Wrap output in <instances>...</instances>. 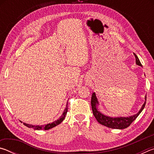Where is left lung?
<instances>
[{
	"label": "left lung",
	"mask_w": 154,
	"mask_h": 154,
	"mask_svg": "<svg viewBox=\"0 0 154 154\" xmlns=\"http://www.w3.org/2000/svg\"><path fill=\"white\" fill-rule=\"evenodd\" d=\"M135 56V59H136V64L138 66H142V64L140 63L139 58H138L136 54H134ZM146 99L147 97H145V102L142 105L141 108L138 112L137 113L133 115V116H129V117H110L106 115L103 114L99 111L98 109L99 106V103L98 100V98L96 97L95 92H94L92 95V98H91V105H92V109L94 116L96 120L98 121L99 124L103 125V126H106L110 128L113 129H124L128 127L130 124H132V122L135 120L139 115L141 113V111L143 110L145 103H146Z\"/></svg>",
	"instance_id": "left-lung-1"
}]
</instances>
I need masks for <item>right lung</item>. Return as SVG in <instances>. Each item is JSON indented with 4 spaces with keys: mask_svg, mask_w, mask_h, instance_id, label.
<instances>
[{
    "mask_svg": "<svg viewBox=\"0 0 154 154\" xmlns=\"http://www.w3.org/2000/svg\"><path fill=\"white\" fill-rule=\"evenodd\" d=\"M67 111H68V102L66 104V108L64 109L63 113H62V116H60V118H58L57 120L54 121L52 122V123H49L48 124H45V125H37V126H35V125H32V124H28L26 123H23L24 125H25L26 126H27L28 128H34V130H49V129H51L52 128L55 127L56 126H58V124H60L61 123V122L64 120L65 117H66V115L67 113Z\"/></svg>",
    "mask_w": 154,
    "mask_h": 154,
    "instance_id": "right-lung-1",
    "label": "right lung"
}]
</instances>
